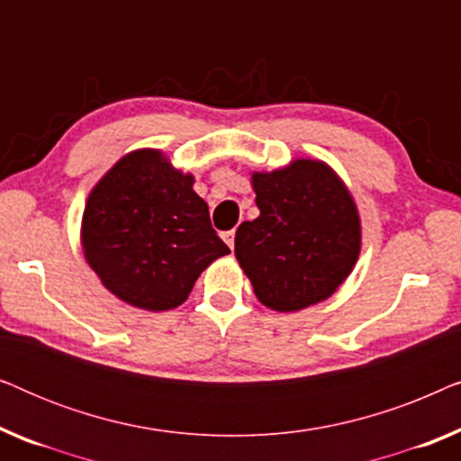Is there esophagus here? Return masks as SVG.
I'll list each match as a JSON object with an SVG mask.
<instances>
[{
	"mask_svg": "<svg viewBox=\"0 0 461 461\" xmlns=\"http://www.w3.org/2000/svg\"><path fill=\"white\" fill-rule=\"evenodd\" d=\"M222 239H224V243L229 245L230 249L235 248V230H224V232H222Z\"/></svg>",
	"mask_w": 461,
	"mask_h": 461,
	"instance_id": "34e87169",
	"label": "esophagus"
}]
</instances>
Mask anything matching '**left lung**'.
<instances>
[{
    "instance_id": "obj_1",
    "label": "left lung",
    "mask_w": 461,
    "mask_h": 461,
    "mask_svg": "<svg viewBox=\"0 0 461 461\" xmlns=\"http://www.w3.org/2000/svg\"><path fill=\"white\" fill-rule=\"evenodd\" d=\"M251 180L260 216L237 229L235 256L258 300L294 312L330 298L361 249V224L346 186L312 159Z\"/></svg>"
}]
</instances>
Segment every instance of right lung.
Listing matches in <instances>:
<instances>
[{
	"instance_id": "right-lung-1",
	"label": "right lung",
	"mask_w": 461,
	"mask_h": 461,
	"mask_svg": "<svg viewBox=\"0 0 461 461\" xmlns=\"http://www.w3.org/2000/svg\"><path fill=\"white\" fill-rule=\"evenodd\" d=\"M81 239L104 287L155 312L180 306L201 270L230 254L193 176L159 150H136L109 169L87 197Z\"/></svg>"
}]
</instances>
